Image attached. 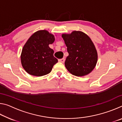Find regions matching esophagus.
I'll list each match as a JSON object with an SVG mask.
<instances>
[{
    "mask_svg": "<svg viewBox=\"0 0 122 122\" xmlns=\"http://www.w3.org/2000/svg\"><path fill=\"white\" fill-rule=\"evenodd\" d=\"M65 59L64 58H62V59H59V61L60 62H62V63H63L64 62H65Z\"/></svg>",
    "mask_w": 122,
    "mask_h": 122,
    "instance_id": "esophagus-1",
    "label": "esophagus"
}]
</instances>
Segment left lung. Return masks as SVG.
Here are the masks:
<instances>
[{
  "instance_id": "obj_1",
  "label": "left lung",
  "mask_w": 122,
  "mask_h": 122,
  "mask_svg": "<svg viewBox=\"0 0 122 122\" xmlns=\"http://www.w3.org/2000/svg\"><path fill=\"white\" fill-rule=\"evenodd\" d=\"M62 37L69 54L65 62L68 71L76 76L91 73L95 67L98 56L89 37L83 32L76 30L71 34H63Z\"/></svg>"
}]
</instances>
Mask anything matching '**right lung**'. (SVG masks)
<instances>
[{"instance_id": "right-lung-1", "label": "right lung", "mask_w": 122, "mask_h": 122, "mask_svg": "<svg viewBox=\"0 0 122 122\" xmlns=\"http://www.w3.org/2000/svg\"><path fill=\"white\" fill-rule=\"evenodd\" d=\"M55 37L46 30H38L32 35L23 47L21 54L22 67L27 73L36 76L49 74L58 60L49 47Z\"/></svg>"}]
</instances>
